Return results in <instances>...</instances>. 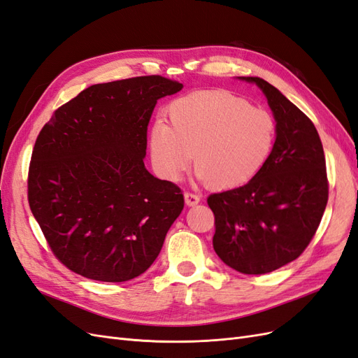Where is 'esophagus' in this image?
<instances>
[{
	"label": "esophagus",
	"mask_w": 358,
	"mask_h": 358,
	"mask_svg": "<svg viewBox=\"0 0 358 358\" xmlns=\"http://www.w3.org/2000/svg\"><path fill=\"white\" fill-rule=\"evenodd\" d=\"M183 197H185V203L188 206H196L200 201V197L197 196V194H194V192H185V194H183Z\"/></svg>",
	"instance_id": "34e87169"
}]
</instances>
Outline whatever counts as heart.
I'll return each instance as SVG.
<instances>
[{
    "label": "heart",
    "mask_w": 358,
    "mask_h": 358,
    "mask_svg": "<svg viewBox=\"0 0 358 358\" xmlns=\"http://www.w3.org/2000/svg\"><path fill=\"white\" fill-rule=\"evenodd\" d=\"M169 124L150 127L149 150L167 180L191 166L210 188L233 189L252 180L272 154L276 122L267 110L227 91H197L173 101Z\"/></svg>",
    "instance_id": "heart-1"
}]
</instances>
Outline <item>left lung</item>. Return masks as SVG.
<instances>
[{
	"label": "left lung",
	"mask_w": 358,
	"mask_h": 358,
	"mask_svg": "<svg viewBox=\"0 0 358 358\" xmlns=\"http://www.w3.org/2000/svg\"><path fill=\"white\" fill-rule=\"evenodd\" d=\"M276 121V140L266 166L246 185L210 194L213 249L245 275H264L299 258L315 236L329 200L326 157L315 125L259 78Z\"/></svg>",
	"instance_id": "1"
}]
</instances>
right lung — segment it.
<instances>
[{
  "label": "right lung",
  "mask_w": 358,
  "mask_h": 358,
  "mask_svg": "<svg viewBox=\"0 0 358 358\" xmlns=\"http://www.w3.org/2000/svg\"><path fill=\"white\" fill-rule=\"evenodd\" d=\"M182 88L158 74L92 85L41 128L28 203L53 255L71 272L125 282L155 262L183 194L146 170L148 124L157 100Z\"/></svg>",
  "instance_id": "add662e5"
}]
</instances>
